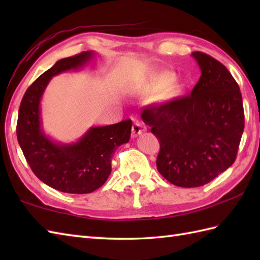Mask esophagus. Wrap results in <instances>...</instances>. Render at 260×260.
I'll use <instances>...</instances> for the list:
<instances>
[{
  "mask_svg": "<svg viewBox=\"0 0 260 260\" xmlns=\"http://www.w3.org/2000/svg\"><path fill=\"white\" fill-rule=\"evenodd\" d=\"M146 128L145 126L143 125L141 121H135V123L133 124V127H132V136L133 137H136L141 135L143 132H144Z\"/></svg>",
  "mask_w": 260,
  "mask_h": 260,
  "instance_id": "34e87169",
  "label": "esophagus"
}]
</instances>
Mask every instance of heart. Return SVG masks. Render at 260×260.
Returning a JSON list of instances; mask_svg holds the SVG:
<instances>
[{"instance_id": "1", "label": "heart", "mask_w": 260, "mask_h": 260, "mask_svg": "<svg viewBox=\"0 0 260 260\" xmlns=\"http://www.w3.org/2000/svg\"><path fill=\"white\" fill-rule=\"evenodd\" d=\"M173 96V91H172V89H168L167 91H165L163 95H162V99H168V98H170V97H172Z\"/></svg>"}]
</instances>
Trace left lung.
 <instances>
[{
  "instance_id": "left-lung-1",
  "label": "left lung",
  "mask_w": 260,
  "mask_h": 260,
  "mask_svg": "<svg viewBox=\"0 0 260 260\" xmlns=\"http://www.w3.org/2000/svg\"><path fill=\"white\" fill-rule=\"evenodd\" d=\"M192 57L201 77L190 95L142 113L161 146L157 171L182 187L207 184L230 168L245 127L241 92L229 70L203 52Z\"/></svg>"
}]
</instances>
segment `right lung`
<instances>
[{
	"instance_id": "right-lung-1",
	"label": "right lung",
	"mask_w": 260,
	"mask_h": 260,
	"mask_svg": "<svg viewBox=\"0 0 260 260\" xmlns=\"http://www.w3.org/2000/svg\"><path fill=\"white\" fill-rule=\"evenodd\" d=\"M93 56V51H84L59 60L27 88L19 109L16 135L26 162L43 183L64 193L84 194L99 189L112 172L115 151L131 137V119L90 127L71 144L51 140L42 128L40 102L49 81L84 67Z\"/></svg>"
}]
</instances>
